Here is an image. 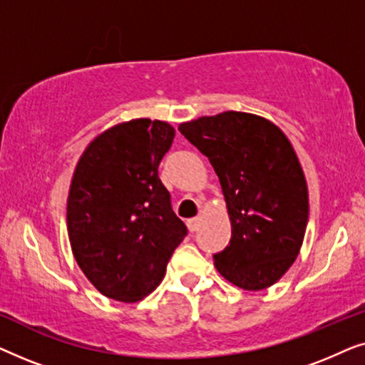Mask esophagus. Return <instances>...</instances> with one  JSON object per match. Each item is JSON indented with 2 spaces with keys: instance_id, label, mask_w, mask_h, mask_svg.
I'll use <instances>...</instances> for the list:
<instances>
[{
  "instance_id": "esophagus-1",
  "label": "esophagus",
  "mask_w": 365,
  "mask_h": 365,
  "mask_svg": "<svg viewBox=\"0 0 365 365\" xmlns=\"http://www.w3.org/2000/svg\"><path fill=\"white\" fill-rule=\"evenodd\" d=\"M201 221H202V216H196V217L189 219L187 226H189V229H191V231H197L199 226H201Z\"/></svg>"
}]
</instances>
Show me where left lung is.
<instances>
[{
	"label": "left lung",
	"instance_id": "left-lung-1",
	"mask_svg": "<svg viewBox=\"0 0 365 365\" xmlns=\"http://www.w3.org/2000/svg\"><path fill=\"white\" fill-rule=\"evenodd\" d=\"M212 164L231 221V241L214 254L224 279L262 291L289 271L309 219L302 166L282 129L251 113L224 111L179 124Z\"/></svg>",
	"mask_w": 365,
	"mask_h": 365
}]
</instances>
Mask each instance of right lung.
<instances>
[{
	"label": "right lung",
	"instance_id": "obj_1",
	"mask_svg": "<svg viewBox=\"0 0 365 365\" xmlns=\"http://www.w3.org/2000/svg\"><path fill=\"white\" fill-rule=\"evenodd\" d=\"M174 134L158 119L119 123L98 134L74 168L66 204L73 256L88 281L114 301L151 294L187 232L158 176Z\"/></svg>",
	"mask_w": 365,
	"mask_h": 365
}]
</instances>
